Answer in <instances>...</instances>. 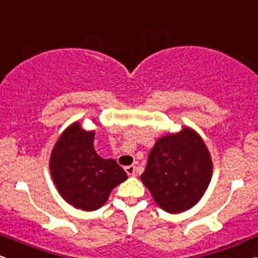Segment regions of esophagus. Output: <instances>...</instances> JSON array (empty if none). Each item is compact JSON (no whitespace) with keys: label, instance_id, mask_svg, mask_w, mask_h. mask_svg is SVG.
I'll return each mask as SVG.
<instances>
[{"label":"esophagus","instance_id":"obj_1","mask_svg":"<svg viewBox=\"0 0 258 258\" xmlns=\"http://www.w3.org/2000/svg\"><path fill=\"white\" fill-rule=\"evenodd\" d=\"M125 171H126V174L129 175V176H135V166L134 165L126 166Z\"/></svg>","mask_w":258,"mask_h":258}]
</instances>
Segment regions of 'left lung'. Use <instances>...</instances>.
<instances>
[{
  "mask_svg": "<svg viewBox=\"0 0 258 258\" xmlns=\"http://www.w3.org/2000/svg\"><path fill=\"white\" fill-rule=\"evenodd\" d=\"M211 176L212 160L205 142L196 130L184 126L156 140L140 179L159 208L180 214L200 201Z\"/></svg>",
  "mask_w": 258,
  "mask_h": 258,
  "instance_id": "1",
  "label": "left lung"
}]
</instances>
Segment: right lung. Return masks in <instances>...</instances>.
I'll list each match as a JSON object with an SVG mask.
<instances>
[{"instance_id": "right-lung-1", "label": "right lung", "mask_w": 258, "mask_h": 258, "mask_svg": "<svg viewBox=\"0 0 258 258\" xmlns=\"http://www.w3.org/2000/svg\"><path fill=\"white\" fill-rule=\"evenodd\" d=\"M94 137V130L74 121L59 135L49 158L50 176L59 195L83 211L102 208L111 190L128 179L114 159L98 155Z\"/></svg>"}]
</instances>
